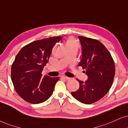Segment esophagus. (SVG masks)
Returning <instances> with one entry per match:
<instances>
[{
  "instance_id": "esophagus-1",
  "label": "esophagus",
  "mask_w": 128,
  "mask_h": 128,
  "mask_svg": "<svg viewBox=\"0 0 128 128\" xmlns=\"http://www.w3.org/2000/svg\"><path fill=\"white\" fill-rule=\"evenodd\" d=\"M61 78H63V79H65V80H69V79H70L69 77H68L66 76H61Z\"/></svg>"
}]
</instances>
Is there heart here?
Segmentation results:
<instances>
[{"label":"heart","instance_id":"obj_1","mask_svg":"<svg viewBox=\"0 0 128 128\" xmlns=\"http://www.w3.org/2000/svg\"><path fill=\"white\" fill-rule=\"evenodd\" d=\"M66 46H74V47H78V45L76 42L74 41V39H69L68 40L67 42L66 43Z\"/></svg>","mask_w":128,"mask_h":128}]
</instances>
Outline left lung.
<instances>
[{
	"label": "left lung",
	"mask_w": 128,
	"mask_h": 128,
	"mask_svg": "<svg viewBox=\"0 0 128 128\" xmlns=\"http://www.w3.org/2000/svg\"><path fill=\"white\" fill-rule=\"evenodd\" d=\"M82 45V60L78 66L88 77L84 83L77 79L80 87L72 95L81 103L92 104L104 97L112 85L115 66L111 54L98 40L78 36Z\"/></svg>",
	"instance_id": "8db88e82"
}]
</instances>
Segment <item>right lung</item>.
I'll use <instances>...</instances> for the list:
<instances>
[{
	"mask_svg": "<svg viewBox=\"0 0 128 128\" xmlns=\"http://www.w3.org/2000/svg\"><path fill=\"white\" fill-rule=\"evenodd\" d=\"M62 36H54L25 45L16 56L11 68V79L17 93L25 101L38 104L48 100L59 77L42 76L44 67L52 50Z\"/></svg>",
	"mask_w": 128,
	"mask_h": 128,
	"instance_id": "right-lung-1",
	"label": "right lung"
}]
</instances>
